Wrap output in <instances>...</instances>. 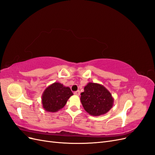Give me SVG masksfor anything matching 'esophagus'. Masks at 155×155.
Listing matches in <instances>:
<instances>
[{"label": "esophagus", "mask_w": 155, "mask_h": 155, "mask_svg": "<svg viewBox=\"0 0 155 155\" xmlns=\"http://www.w3.org/2000/svg\"><path fill=\"white\" fill-rule=\"evenodd\" d=\"M74 94L75 95H76V96H79V94H80V91H76V92H74Z\"/></svg>", "instance_id": "34e87169"}]
</instances>
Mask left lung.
<instances>
[{
    "label": "left lung",
    "instance_id": "obj_1",
    "mask_svg": "<svg viewBox=\"0 0 155 155\" xmlns=\"http://www.w3.org/2000/svg\"><path fill=\"white\" fill-rule=\"evenodd\" d=\"M81 102L84 109L94 116L106 114L114 104L111 93L99 83L89 82L81 93Z\"/></svg>",
    "mask_w": 155,
    "mask_h": 155
}]
</instances>
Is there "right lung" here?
Wrapping results in <instances>:
<instances>
[{"instance_id":"right-lung-1","label":"right lung","mask_w":155,"mask_h":155,"mask_svg":"<svg viewBox=\"0 0 155 155\" xmlns=\"http://www.w3.org/2000/svg\"><path fill=\"white\" fill-rule=\"evenodd\" d=\"M73 93L68 87L55 82L44 91L41 96L43 108L46 112H55L61 109L66 105L68 100Z\"/></svg>"}]
</instances>
